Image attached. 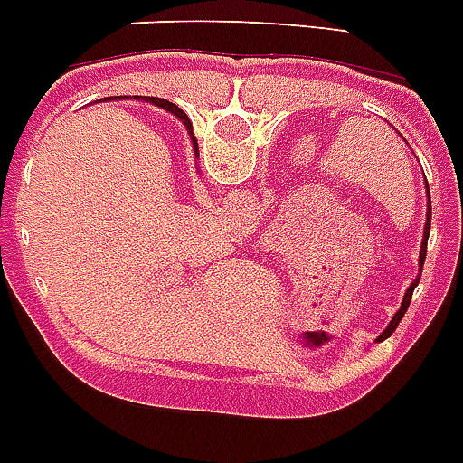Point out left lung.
<instances>
[{
	"instance_id": "left-lung-1",
	"label": "left lung",
	"mask_w": 463,
	"mask_h": 463,
	"mask_svg": "<svg viewBox=\"0 0 463 463\" xmlns=\"http://www.w3.org/2000/svg\"><path fill=\"white\" fill-rule=\"evenodd\" d=\"M427 182V180H424ZM427 195H429V184H427ZM429 231H431V195H429V203H427V223H424V237H422V247H420V269H422V265H424V258H427V240H429ZM420 283V277L415 279L413 283H411V286H408V290H406V295H403V302H402V307H399V311L397 314H394V318L390 320V325H387L385 327V332H383L381 336H378L376 341H383V339H387V336L392 335L394 330H397V325H399V320L403 318V314H406V309H408V304H411V295H413V290H415V286H418Z\"/></svg>"
}]
</instances>
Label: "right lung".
<instances>
[{"label": "right lung", "mask_w": 463, "mask_h": 463, "mask_svg": "<svg viewBox=\"0 0 463 463\" xmlns=\"http://www.w3.org/2000/svg\"><path fill=\"white\" fill-rule=\"evenodd\" d=\"M145 101H149V103H156V106H161V108H165V110H168V112H173L175 118H180L182 122L186 124V128H189V133H191V136H194V127H191L189 118H186V112L182 110V108H177V106H175V103L165 101V99H156V97H145ZM191 140H194V145H198V143H195V138H191Z\"/></svg>", "instance_id": "1"}]
</instances>
